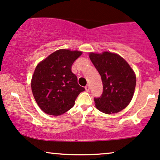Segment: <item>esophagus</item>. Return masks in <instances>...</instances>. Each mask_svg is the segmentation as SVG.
Wrapping results in <instances>:
<instances>
[{"label":"esophagus","mask_w":160,"mask_h":160,"mask_svg":"<svg viewBox=\"0 0 160 160\" xmlns=\"http://www.w3.org/2000/svg\"><path fill=\"white\" fill-rule=\"evenodd\" d=\"M85 88H86V92H88V91L90 90V86L89 85H87V86H86V87H85Z\"/></svg>","instance_id":"1"}]
</instances>
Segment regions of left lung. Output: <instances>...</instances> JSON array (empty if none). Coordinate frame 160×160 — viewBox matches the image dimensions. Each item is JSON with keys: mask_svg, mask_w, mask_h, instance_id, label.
<instances>
[{"mask_svg": "<svg viewBox=\"0 0 160 160\" xmlns=\"http://www.w3.org/2000/svg\"><path fill=\"white\" fill-rule=\"evenodd\" d=\"M90 60L102 79L103 92L94 98L97 108L105 114H115L130 103L136 86V75L129 64L119 54L91 52Z\"/></svg>", "mask_w": 160, "mask_h": 160, "instance_id": "1", "label": "left lung"}]
</instances>
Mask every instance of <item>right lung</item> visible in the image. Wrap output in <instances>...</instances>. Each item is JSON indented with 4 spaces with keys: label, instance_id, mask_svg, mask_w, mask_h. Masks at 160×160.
Wrapping results in <instances>:
<instances>
[{
    "label": "right lung",
    "instance_id": "obj_1",
    "mask_svg": "<svg viewBox=\"0 0 160 160\" xmlns=\"http://www.w3.org/2000/svg\"><path fill=\"white\" fill-rule=\"evenodd\" d=\"M81 54L80 51L59 49L36 66L31 82L32 94L46 114L59 116L68 112L85 91L72 72V64Z\"/></svg>",
    "mask_w": 160,
    "mask_h": 160
}]
</instances>
